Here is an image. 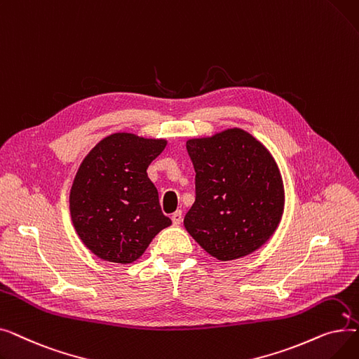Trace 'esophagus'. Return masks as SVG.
<instances>
[{
	"mask_svg": "<svg viewBox=\"0 0 359 359\" xmlns=\"http://www.w3.org/2000/svg\"><path fill=\"white\" fill-rule=\"evenodd\" d=\"M172 221H173V225H179L182 222V211H176L172 215Z\"/></svg>",
	"mask_w": 359,
	"mask_h": 359,
	"instance_id": "esophagus-1",
	"label": "esophagus"
}]
</instances>
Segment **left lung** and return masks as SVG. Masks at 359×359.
<instances>
[{
  "instance_id": "left-lung-1",
  "label": "left lung",
  "mask_w": 359,
  "mask_h": 359,
  "mask_svg": "<svg viewBox=\"0 0 359 359\" xmlns=\"http://www.w3.org/2000/svg\"><path fill=\"white\" fill-rule=\"evenodd\" d=\"M186 148L196 173L186 231L222 262L260 249L275 234L285 206L284 182L269 149L241 128L191 138Z\"/></svg>"
}]
</instances>
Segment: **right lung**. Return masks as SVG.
Listing matches in <instances>:
<instances>
[{
	"label": "right lung",
	"instance_id": "add662e5",
	"mask_svg": "<svg viewBox=\"0 0 359 359\" xmlns=\"http://www.w3.org/2000/svg\"><path fill=\"white\" fill-rule=\"evenodd\" d=\"M167 145L163 138L116 132L84 157L69 192V212L84 246L99 259L135 262L172 224L161 212L147 168Z\"/></svg>",
	"mask_w": 359,
	"mask_h": 359
}]
</instances>
